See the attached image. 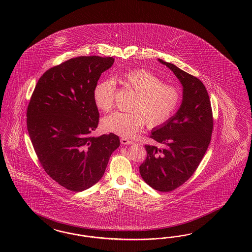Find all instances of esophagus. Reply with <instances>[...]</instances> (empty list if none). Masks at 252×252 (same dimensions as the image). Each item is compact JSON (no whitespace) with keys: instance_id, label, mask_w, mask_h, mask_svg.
Returning a JSON list of instances; mask_svg holds the SVG:
<instances>
[{"instance_id":"obj_1","label":"esophagus","mask_w":252,"mask_h":252,"mask_svg":"<svg viewBox=\"0 0 252 252\" xmlns=\"http://www.w3.org/2000/svg\"><path fill=\"white\" fill-rule=\"evenodd\" d=\"M121 144L122 145H131V144H133V142L129 139L126 138V137H122L121 138Z\"/></svg>"}]
</instances>
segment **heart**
<instances>
[{"label": "heart", "mask_w": 252, "mask_h": 252, "mask_svg": "<svg viewBox=\"0 0 252 252\" xmlns=\"http://www.w3.org/2000/svg\"><path fill=\"white\" fill-rule=\"evenodd\" d=\"M120 80L132 89L136 96L131 112H114L101 121L102 128L125 137L134 136L145 123L151 127L160 126L170 120L181 100V92L173 85L163 84L159 76L146 69L123 72ZM116 83L113 78L100 80L93 89V99L99 110L108 112L115 100Z\"/></svg>", "instance_id": "heart-1"}]
</instances>
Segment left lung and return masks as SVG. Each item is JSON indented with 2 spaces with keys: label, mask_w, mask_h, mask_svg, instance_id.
I'll list each match as a JSON object with an SVG mask.
<instances>
[{
  "label": "left lung",
  "mask_w": 252,
  "mask_h": 252,
  "mask_svg": "<svg viewBox=\"0 0 252 252\" xmlns=\"http://www.w3.org/2000/svg\"><path fill=\"white\" fill-rule=\"evenodd\" d=\"M158 60L180 81L183 99L176 115L152 130L151 137L161 148L145 145L147 157L139 173L153 189L168 192L183 185L198 168L211 141L214 119L203 83L175 64Z\"/></svg>",
  "instance_id": "8db88e82"
}]
</instances>
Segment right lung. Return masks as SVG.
<instances>
[{"label":"right lung","instance_id":"add662e5","mask_svg":"<svg viewBox=\"0 0 252 252\" xmlns=\"http://www.w3.org/2000/svg\"><path fill=\"white\" fill-rule=\"evenodd\" d=\"M113 57L79 56L40 76L27 111L29 135L46 173L71 191L86 190L104 175L120 146L113 133L92 137L99 124L93 89Z\"/></svg>","mask_w":252,"mask_h":252}]
</instances>
